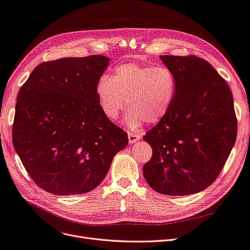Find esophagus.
<instances>
[{
	"mask_svg": "<svg viewBox=\"0 0 250 250\" xmlns=\"http://www.w3.org/2000/svg\"><path fill=\"white\" fill-rule=\"evenodd\" d=\"M140 139H141V136L139 134L130 133L128 135V143L130 144V145H132V144H134V143H136V142H138Z\"/></svg>",
	"mask_w": 250,
	"mask_h": 250,
	"instance_id": "obj_1",
	"label": "esophagus"
}]
</instances>
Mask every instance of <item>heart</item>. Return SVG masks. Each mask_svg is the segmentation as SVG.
I'll use <instances>...</instances> for the list:
<instances>
[{
	"label": "heart",
	"mask_w": 250,
	"mask_h": 250,
	"mask_svg": "<svg viewBox=\"0 0 250 250\" xmlns=\"http://www.w3.org/2000/svg\"><path fill=\"white\" fill-rule=\"evenodd\" d=\"M96 94L109 121H115L128 104L125 123L136 128L144 122L158 124L168 114L176 94V79L164 65L125 63L117 65L111 77L99 79Z\"/></svg>",
	"instance_id": "heart-1"
}]
</instances>
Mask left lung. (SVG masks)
<instances>
[{"label": "left lung", "mask_w": 250, "mask_h": 250, "mask_svg": "<svg viewBox=\"0 0 250 250\" xmlns=\"http://www.w3.org/2000/svg\"><path fill=\"white\" fill-rule=\"evenodd\" d=\"M176 79L171 108L143 139L152 158L144 165L148 185L166 195H188L209 187L226 163L237 136L228 84L195 56H160Z\"/></svg>", "instance_id": "1"}]
</instances>
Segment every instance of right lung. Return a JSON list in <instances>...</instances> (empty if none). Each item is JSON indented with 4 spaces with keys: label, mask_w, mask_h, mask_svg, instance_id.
Here are the masks:
<instances>
[{
    "label": "right lung",
    "mask_w": 250,
    "mask_h": 250,
    "mask_svg": "<svg viewBox=\"0 0 250 250\" xmlns=\"http://www.w3.org/2000/svg\"><path fill=\"white\" fill-rule=\"evenodd\" d=\"M104 56L43 62L17 96L13 145L32 180L58 195L93 190L127 134L102 112L98 80L109 63Z\"/></svg>",
    "instance_id": "add662e5"
}]
</instances>
